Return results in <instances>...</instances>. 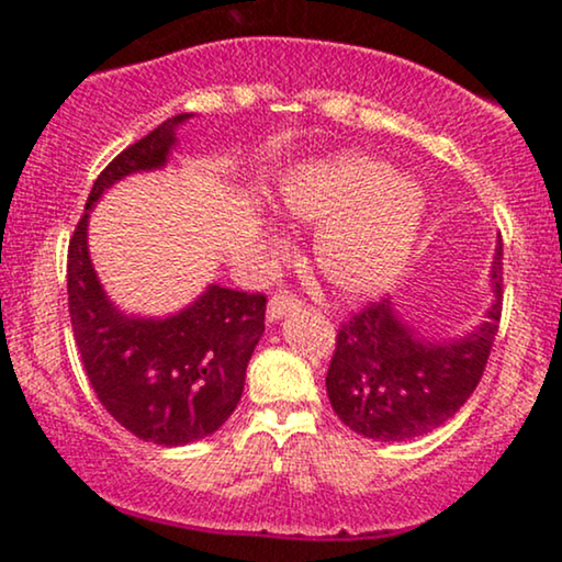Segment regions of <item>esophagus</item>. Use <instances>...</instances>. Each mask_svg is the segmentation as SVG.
<instances>
[{
  "label": "esophagus",
  "instance_id": "esophagus-1",
  "mask_svg": "<svg viewBox=\"0 0 562 562\" xmlns=\"http://www.w3.org/2000/svg\"><path fill=\"white\" fill-rule=\"evenodd\" d=\"M299 306H301V301L295 299V295H290L288 290H280V293H274L267 303V322L269 325H274V322H280L288 312H293V308H299Z\"/></svg>",
  "mask_w": 562,
  "mask_h": 562
}]
</instances>
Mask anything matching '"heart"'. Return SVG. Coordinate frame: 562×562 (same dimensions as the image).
Returning <instances> with one entry per match:
<instances>
[{
  "label": "heart",
  "instance_id": "obj_1",
  "mask_svg": "<svg viewBox=\"0 0 562 562\" xmlns=\"http://www.w3.org/2000/svg\"><path fill=\"white\" fill-rule=\"evenodd\" d=\"M280 209L301 227H319L314 267L325 285L344 301H367L404 272L428 198L389 160L338 153L290 169L280 179Z\"/></svg>",
  "mask_w": 562,
  "mask_h": 562
}]
</instances>
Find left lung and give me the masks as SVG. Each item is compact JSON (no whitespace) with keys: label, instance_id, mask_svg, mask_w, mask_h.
Instances as JSON below:
<instances>
[{"label":"left lung","instance_id":"obj_1","mask_svg":"<svg viewBox=\"0 0 562 562\" xmlns=\"http://www.w3.org/2000/svg\"><path fill=\"white\" fill-rule=\"evenodd\" d=\"M488 301L473 330L441 338L404 317L393 299L372 303L338 333L325 385L335 415L372 441H409L438 428L475 391L502 314V243Z\"/></svg>","mask_w":562,"mask_h":562}]
</instances>
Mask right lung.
<instances>
[{
	"instance_id": "add662e5",
	"label": "right lung",
	"mask_w": 562,
	"mask_h": 562,
	"mask_svg": "<svg viewBox=\"0 0 562 562\" xmlns=\"http://www.w3.org/2000/svg\"><path fill=\"white\" fill-rule=\"evenodd\" d=\"M190 119L192 113L173 115L108 164L68 245V312L89 383L115 423L160 447L200 441L227 423L243 396L267 312L261 293L211 282L166 317L128 314L97 277L89 214L121 179L166 169L179 145V126Z\"/></svg>"
}]
</instances>
